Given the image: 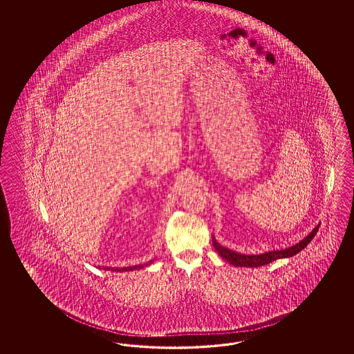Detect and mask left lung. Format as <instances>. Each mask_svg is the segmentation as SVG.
Here are the masks:
<instances>
[{
	"mask_svg": "<svg viewBox=\"0 0 354 354\" xmlns=\"http://www.w3.org/2000/svg\"><path fill=\"white\" fill-rule=\"evenodd\" d=\"M319 230V224L316 227L313 229L311 233L308 234V236H305L302 241L296 243L292 247L288 248L281 249V250H268L264 252L261 254H241L232 249L225 248L223 245H220L216 239L212 236V245L215 250L218 252V256L224 258L229 263L233 264L235 267H261V266H266L276 261V259H281V258H290L297 254L302 249L308 245L310 241H313V238L315 236V234Z\"/></svg>",
	"mask_w": 354,
	"mask_h": 354,
	"instance_id": "8db88e82",
	"label": "left lung"
}]
</instances>
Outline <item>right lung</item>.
I'll return each mask as SVG.
<instances>
[{
	"label": "right lung",
	"mask_w": 354,
	"mask_h": 354,
	"mask_svg": "<svg viewBox=\"0 0 354 354\" xmlns=\"http://www.w3.org/2000/svg\"><path fill=\"white\" fill-rule=\"evenodd\" d=\"M149 262V263H151ZM144 266H147V263L145 264H136V266H130V267H122V268H118V267H100L98 266V268L101 270H105V271H113V272H130V271H136V270H142Z\"/></svg>",
	"instance_id": "1"
}]
</instances>
